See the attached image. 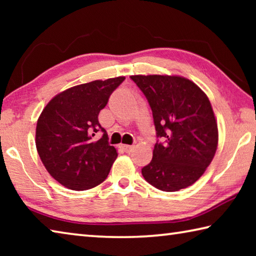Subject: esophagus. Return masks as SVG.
<instances>
[{"label": "esophagus", "instance_id": "esophagus-1", "mask_svg": "<svg viewBox=\"0 0 256 256\" xmlns=\"http://www.w3.org/2000/svg\"><path fill=\"white\" fill-rule=\"evenodd\" d=\"M120 148H122L125 152H131L132 149H133V146H128V144H122L120 146Z\"/></svg>", "mask_w": 256, "mask_h": 256}]
</instances>
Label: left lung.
<instances>
[{
    "label": "left lung",
    "mask_w": 256,
    "mask_h": 256,
    "mask_svg": "<svg viewBox=\"0 0 256 256\" xmlns=\"http://www.w3.org/2000/svg\"><path fill=\"white\" fill-rule=\"evenodd\" d=\"M152 112L157 140L152 160L142 168L149 184L176 192L200 178L214 159L218 128L206 94L185 78L132 76Z\"/></svg>",
    "instance_id": "obj_1"
}]
</instances>
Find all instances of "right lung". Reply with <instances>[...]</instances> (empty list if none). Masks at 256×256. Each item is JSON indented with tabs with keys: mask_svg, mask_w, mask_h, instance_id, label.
I'll return each instance as SVG.
<instances>
[{
	"mask_svg": "<svg viewBox=\"0 0 256 256\" xmlns=\"http://www.w3.org/2000/svg\"><path fill=\"white\" fill-rule=\"evenodd\" d=\"M124 76L72 86L47 104L38 118L36 146L47 172L74 190L102 183L118 157L98 115ZM98 132L102 138L93 136Z\"/></svg>",
	"mask_w": 256,
	"mask_h": 256,
	"instance_id": "add662e5",
	"label": "right lung"
}]
</instances>
